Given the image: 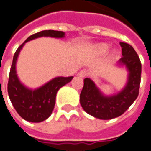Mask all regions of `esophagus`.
<instances>
[{
	"label": "esophagus",
	"mask_w": 151,
	"mask_h": 151,
	"mask_svg": "<svg viewBox=\"0 0 151 151\" xmlns=\"http://www.w3.org/2000/svg\"><path fill=\"white\" fill-rule=\"evenodd\" d=\"M81 77H87L88 76V72L87 70H85V69H84V70H81L80 72H79V74H78Z\"/></svg>",
	"instance_id": "esophagus-1"
}]
</instances>
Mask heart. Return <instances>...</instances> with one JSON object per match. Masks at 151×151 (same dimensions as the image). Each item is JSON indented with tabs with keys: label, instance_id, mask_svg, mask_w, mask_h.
Instances as JSON below:
<instances>
[{
	"label": "heart",
	"instance_id": "1",
	"mask_svg": "<svg viewBox=\"0 0 151 151\" xmlns=\"http://www.w3.org/2000/svg\"><path fill=\"white\" fill-rule=\"evenodd\" d=\"M109 49L107 45H99L98 47H97V51H98V53H105Z\"/></svg>",
	"mask_w": 151,
	"mask_h": 151
}]
</instances>
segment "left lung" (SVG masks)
Wrapping results in <instances>:
<instances>
[{"label": "left lung", "mask_w": 151, "mask_h": 151, "mask_svg": "<svg viewBox=\"0 0 151 151\" xmlns=\"http://www.w3.org/2000/svg\"><path fill=\"white\" fill-rule=\"evenodd\" d=\"M122 57L119 63L125 65L129 71V81L117 95L106 97L88 78L84 80L81 93V105L88 114L101 119H111L123 115L139 94L142 76V63L137 53L130 45L119 43Z\"/></svg>", "instance_id": "8db88e82"}]
</instances>
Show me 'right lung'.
Here are the masks:
<instances>
[{
    "instance_id": "obj_1",
    "label": "right lung",
    "mask_w": 151,
    "mask_h": 151,
    "mask_svg": "<svg viewBox=\"0 0 151 151\" xmlns=\"http://www.w3.org/2000/svg\"><path fill=\"white\" fill-rule=\"evenodd\" d=\"M64 35L63 32L54 30H45L35 33L18 48L14 55L8 81V94L16 111L27 121L39 123L49 118L55 106L57 92L61 87L69 83L73 77L54 78L40 88L35 90L28 89L19 82L16 75L15 64L19 52L24 44L31 40L41 36L61 38Z\"/></svg>"
}]
</instances>
